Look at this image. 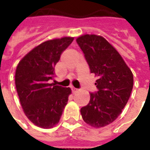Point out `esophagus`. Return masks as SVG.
I'll use <instances>...</instances> for the list:
<instances>
[{"instance_id":"34e87169","label":"esophagus","mask_w":150,"mask_h":150,"mask_svg":"<svg viewBox=\"0 0 150 150\" xmlns=\"http://www.w3.org/2000/svg\"><path fill=\"white\" fill-rule=\"evenodd\" d=\"M71 91L73 92V93H76V92L78 91V89H77V88H74V87H71Z\"/></svg>"}]
</instances>
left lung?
Wrapping results in <instances>:
<instances>
[{
	"mask_svg": "<svg viewBox=\"0 0 150 150\" xmlns=\"http://www.w3.org/2000/svg\"><path fill=\"white\" fill-rule=\"evenodd\" d=\"M84 54L90 71L98 77L97 91L90 93L88 105L81 108L85 122L100 128L113 122L129 100L133 87V75L122 57L107 40L95 34L76 39Z\"/></svg>",
	"mask_w": 150,
	"mask_h": 150,
	"instance_id": "1",
	"label": "left lung"
}]
</instances>
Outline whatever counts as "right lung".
<instances>
[{
	"mask_svg": "<svg viewBox=\"0 0 150 150\" xmlns=\"http://www.w3.org/2000/svg\"><path fill=\"white\" fill-rule=\"evenodd\" d=\"M74 38L46 41L29 52L18 63L15 84L25 116L35 125L50 129L58 124L71 89L50 83L62 53Z\"/></svg>",
	"mask_w": 150,
	"mask_h": 150,
	"instance_id": "1",
	"label": "right lung"
}]
</instances>
